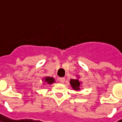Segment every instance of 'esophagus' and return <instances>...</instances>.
Returning <instances> with one entry per match:
<instances>
[{
    "label": "esophagus",
    "mask_w": 122,
    "mask_h": 122,
    "mask_svg": "<svg viewBox=\"0 0 122 122\" xmlns=\"http://www.w3.org/2000/svg\"><path fill=\"white\" fill-rule=\"evenodd\" d=\"M58 80L59 82H60V83H64L65 81V78H59Z\"/></svg>",
    "instance_id": "34e87169"
}]
</instances>
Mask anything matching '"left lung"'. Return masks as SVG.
I'll use <instances>...</instances> for the list:
<instances>
[{"instance_id":"1","label":"left lung","mask_w":122,"mask_h":122,"mask_svg":"<svg viewBox=\"0 0 122 122\" xmlns=\"http://www.w3.org/2000/svg\"><path fill=\"white\" fill-rule=\"evenodd\" d=\"M80 76L77 75V78L76 79H71L70 80V84L72 88L75 91H78L80 90V82L79 81V78Z\"/></svg>"}]
</instances>
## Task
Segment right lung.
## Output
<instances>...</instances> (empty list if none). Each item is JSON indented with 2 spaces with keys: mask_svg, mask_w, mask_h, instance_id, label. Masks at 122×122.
<instances>
[{
  "mask_svg": "<svg viewBox=\"0 0 122 122\" xmlns=\"http://www.w3.org/2000/svg\"><path fill=\"white\" fill-rule=\"evenodd\" d=\"M42 82L44 83L43 84L51 85L53 84L54 82H56V80H55V78L53 77L45 76L42 78Z\"/></svg>",
  "mask_w": 122,
  "mask_h": 122,
  "instance_id": "add662e5",
  "label": "right lung"
}]
</instances>
